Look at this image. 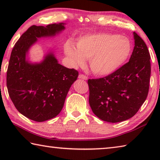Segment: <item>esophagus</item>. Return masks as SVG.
<instances>
[{"instance_id": "esophagus-1", "label": "esophagus", "mask_w": 160, "mask_h": 160, "mask_svg": "<svg viewBox=\"0 0 160 160\" xmlns=\"http://www.w3.org/2000/svg\"><path fill=\"white\" fill-rule=\"evenodd\" d=\"M78 78L79 79H82V80H87L88 79V78L86 76V75H83V74H80L79 76H78Z\"/></svg>"}]
</instances>
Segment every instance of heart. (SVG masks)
I'll return each instance as SVG.
<instances>
[{"mask_svg":"<svg viewBox=\"0 0 160 160\" xmlns=\"http://www.w3.org/2000/svg\"><path fill=\"white\" fill-rule=\"evenodd\" d=\"M132 46L126 37L109 33L83 36L76 42V48L70 42L64 46V51L72 66H82L90 59V66L94 74L109 75L126 63L131 55Z\"/></svg>","mask_w":160,"mask_h":160,"instance_id":"b5f03b06","label":"heart"}]
</instances>
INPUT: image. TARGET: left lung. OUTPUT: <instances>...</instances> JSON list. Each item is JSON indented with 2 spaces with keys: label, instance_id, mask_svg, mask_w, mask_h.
I'll use <instances>...</instances> for the list:
<instances>
[{
  "label": "left lung",
  "instance_id": "left-lung-1",
  "mask_svg": "<svg viewBox=\"0 0 160 160\" xmlns=\"http://www.w3.org/2000/svg\"><path fill=\"white\" fill-rule=\"evenodd\" d=\"M135 47L128 63L107 76L89 79V103L102 121L117 123L132 117L147 98L150 55L142 38L133 32Z\"/></svg>",
  "mask_w": 160,
  "mask_h": 160
}]
</instances>
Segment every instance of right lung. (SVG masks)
<instances>
[{"label": "right lung", "instance_id": "right-lung-1", "mask_svg": "<svg viewBox=\"0 0 160 160\" xmlns=\"http://www.w3.org/2000/svg\"><path fill=\"white\" fill-rule=\"evenodd\" d=\"M65 25L30 27L16 42L10 55L6 78L9 96L19 112L37 122L59 114L78 72L58 63L52 51L40 63H31L27 56L39 38L56 36L64 30Z\"/></svg>", "mask_w": 160, "mask_h": 160}]
</instances>
